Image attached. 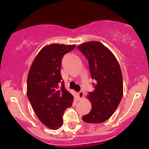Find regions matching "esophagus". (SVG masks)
I'll return each instance as SVG.
<instances>
[{
  "label": "esophagus",
  "mask_w": 149,
  "mask_h": 149,
  "mask_svg": "<svg viewBox=\"0 0 149 149\" xmlns=\"http://www.w3.org/2000/svg\"><path fill=\"white\" fill-rule=\"evenodd\" d=\"M84 93L83 91H81L78 93V97H79V100H82V99L84 98Z\"/></svg>",
  "instance_id": "1"
}]
</instances>
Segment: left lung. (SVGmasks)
I'll list each match as a JSON object with an SVG mask.
<instances>
[{
    "mask_svg": "<svg viewBox=\"0 0 149 149\" xmlns=\"http://www.w3.org/2000/svg\"><path fill=\"white\" fill-rule=\"evenodd\" d=\"M87 58L94 90L87 97L91 109L82 119L87 123H102L115 112L123 94V76L115 55L100 42L91 41L78 46Z\"/></svg>",
    "mask_w": 149,
    "mask_h": 149,
    "instance_id": "left-lung-1",
    "label": "left lung"
}]
</instances>
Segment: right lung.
I'll return each instance as SVG.
<instances>
[{
	"instance_id": "1",
	"label": "right lung",
	"mask_w": 149,
	"mask_h": 149,
	"mask_svg": "<svg viewBox=\"0 0 149 149\" xmlns=\"http://www.w3.org/2000/svg\"><path fill=\"white\" fill-rule=\"evenodd\" d=\"M75 45L51 44L45 46L34 58L27 77L26 93L39 120L49 128L62 126L63 115L71 107L73 97L62 81V58Z\"/></svg>"
}]
</instances>
